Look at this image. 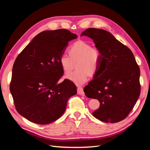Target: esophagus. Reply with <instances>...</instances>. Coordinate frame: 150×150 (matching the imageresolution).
<instances>
[{"label":"esophagus","mask_w":150,"mask_h":150,"mask_svg":"<svg viewBox=\"0 0 150 150\" xmlns=\"http://www.w3.org/2000/svg\"><path fill=\"white\" fill-rule=\"evenodd\" d=\"M78 94H80V95H84V90H83V88L81 87V86H78Z\"/></svg>","instance_id":"1"}]
</instances>
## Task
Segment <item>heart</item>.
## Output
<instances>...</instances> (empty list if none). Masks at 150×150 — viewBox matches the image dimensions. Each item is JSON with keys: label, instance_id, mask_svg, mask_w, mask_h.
Listing matches in <instances>:
<instances>
[{"label": "heart", "instance_id": "heart-1", "mask_svg": "<svg viewBox=\"0 0 150 150\" xmlns=\"http://www.w3.org/2000/svg\"><path fill=\"white\" fill-rule=\"evenodd\" d=\"M69 56L62 55L59 59V63L66 75H69L74 68L76 63L77 70L67 78L78 85L86 83L89 76L96 74L100 66L102 55L97 47H92L91 44L78 40L72 44L68 49Z\"/></svg>", "mask_w": 150, "mask_h": 150}]
</instances>
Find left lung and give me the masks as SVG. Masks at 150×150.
<instances>
[{
    "label": "left lung",
    "mask_w": 150,
    "mask_h": 150,
    "mask_svg": "<svg viewBox=\"0 0 150 150\" xmlns=\"http://www.w3.org/2000/svg\"><path fill=\"white\" fill-rule=\"evenodd\" d=\"M82 35L93 39L102 55L98 72L84 88L86 96L100 103L93 115L105 122L123 120L133 110L141 91L140 70L133 54L105 30L88 28Z\"/></svg>",
    "instance_id": "1"
}]
</instances>
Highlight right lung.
<instances>
[{"mask_svg": "<svg viewBox=\"0 0 150 150\" xmlns=\"http://www.w3.org/2000/svg\"><path fill=\"white\" fill-rule=\"evenodd\" d=\"M77 35L67 29L38 34L18 55L12 67L10 91L17 111L29 121L47 125L64 112L71 96L77 93L73 82L64 79L59 59L68 42Z\"/></svg>", "mask_w": 150, "mask_h": 150, "instance_id": "1", "label": "right lung"}]
</instances>
